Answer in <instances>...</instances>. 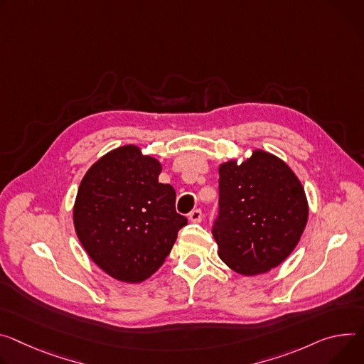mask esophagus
<instances>
[{"mask_svg": "<svg viewBox=\"0 0 364 364\" xmlns=\"http://www.w3.org/2000/svg\"><path fill=\"white\" fill-rule=\"evenodd\" d=\"M202 218H203V213H202L200 209H194V210L188 215V219H190L191 222H194V223L202 222Z\"/></svg>", "mask_w": 364, "mask_h": 364, "instance_id": "obj_1", "label": "esophagus"}]
</instances>
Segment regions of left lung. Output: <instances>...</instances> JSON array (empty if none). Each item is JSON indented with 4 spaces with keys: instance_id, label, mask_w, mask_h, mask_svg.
I'll return each mask as SVG.
<instances>
[{
    "instance_id": "obj_1",
    "label": "left lung",
    "mask_w": 364,
    "mask_h": 364,
    "mask_svg": "<svg viewBox=\"0 0 364 364\" xmlns=\"http://www.w3.org/2000/svg\"><path fill=\"white\" fill-rule=\"evenodd\" d=\"M305 190L289 165L254 151L219 167V215L212 234L219 257L242 274H262L283 262L308 222Z\"/></svg>"
}]
</instances>
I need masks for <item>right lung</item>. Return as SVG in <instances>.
<instances>
[{"label":"right lung","mask_w":364,"mask_h":364,"mask_svg":"<svg viewBox=\"0 0 364 364\" xmlns=\"http://www.w3.org/2000/svg\"><path fill=\"white\" fill-rule=\"evenodd\" d=\"M161 164L135 145L102 156L84 176L74 206L78 240L109 276L139 283L171 252L187 219L176 190L158 181Z\"/></svg>","instance_id":"add662e5"}]
</instances>
